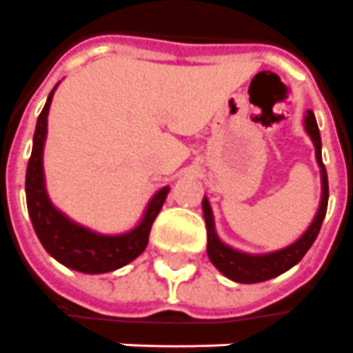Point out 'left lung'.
<instances>
[{"label": "left lung", "mask_w": 353, "mask_h": 353, "mask_svg": "<svg viewBox=\"0 0 353 353\" xmlns=\"http://www.w3.org/2000/svg\"><path fill=\"white\" fill-rule=\"evenodd\" d=\"M304 123H306V131L312 137L314 146H316L317 163L321 167L323 194H321V205H319L316 219H314L312 226L306 230V234L299 241H294L287 249L270 252V254H264V256H251V254L234 251V249H230V247L219 241V237L214 234L211 207H209V201L203 199V214L205 222H207V254H209L212 264L221 270L224 276L234 279L237 283H261V281L272 279V277L279 276V274L292 268L294 264H299L302 261V256L314 245L317 234L321 230L325 212H327V203H329V181H327V171H325L323 159H321V137H319L316 116H314L312 110H308V114L304 117Z\"/></svg>", "instance_id": "left-lung-1"}]
</instances>
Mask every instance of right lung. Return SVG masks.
<instances>
[{
    "label": "right lung",
    "instance_id": "add662e5",
    "mask_svg": "<svg viewBox=\"0 0 353 353\" xmlns=\"http://www.w3.org/2000/svg\"><path fill=\"white\" fill-rule=\"evenodd\" d=\"M52 91L37 117L34 148L26 169V203L32 226L36 230L45 251L57 261L83 274H106L134 261L148 245L150 230L163 207L169 188L165 186L152 197L148 211L137 228L123 236H99L70 222L57 211L45 194L43 186V142L47 132V114Z\"/></svg>",
    "mask_w": 353,
    "mask_h": 353
}]
</instances>
